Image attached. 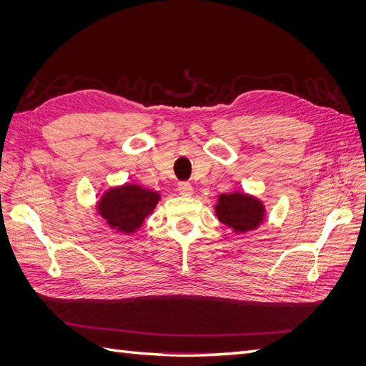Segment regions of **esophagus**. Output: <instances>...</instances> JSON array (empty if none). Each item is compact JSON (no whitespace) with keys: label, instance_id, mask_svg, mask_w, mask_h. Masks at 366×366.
I'll use <instances>...</instances> for the list:
<instances>
[{"label":"esophagus","instance_id":"1","mask_svg":"<svg viewBox=\"0 0 366 366\" xmlns=\"http://www.w3.org/2000/svg\"><path fill=\"white\" fill-rule=\"evenodd\" d=\"M177 189H179V194L183 197H191L194 194V187L191 186V183H187V182H180Z\"/></svg>","mask_w":366,"mask_h":366}]
</instances>
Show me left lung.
<instances>
[{
	"label": "left lung",
	"mask_w": 366,
	"mask_h": 366,
	"mask_svg": "<svg viewBox=\"0 0 366 366\" xmlns=\"http://www.w3.org/2000/svg\"><path fill=\"white\" fill-rule=\"evenodd\" d=\"M215 215L224 226L237 234L258 229L265 219V206L259 198L244 194H221L215 204Z\"/></svg>",
	"instance_id": "obj_1"
}]
</instances>
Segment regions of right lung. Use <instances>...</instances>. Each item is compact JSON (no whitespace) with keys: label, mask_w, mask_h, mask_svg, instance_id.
<instances>
[{"label":"right lung","mask_w":366,"mask_h":366,"mask_svg":"<svg viewBox=\"0 0 366 366\" xmlns=\"http://www.w3.org/2000/svg\"><path fill=\"white\" fill-rule=\"evenodd\" d=\"M159 200V192L134 183H125L107 189L99 198L96 210L109 229L131 235L143 226Z\"/></svg>","instance_id":"add662e5"}]
</instances>
